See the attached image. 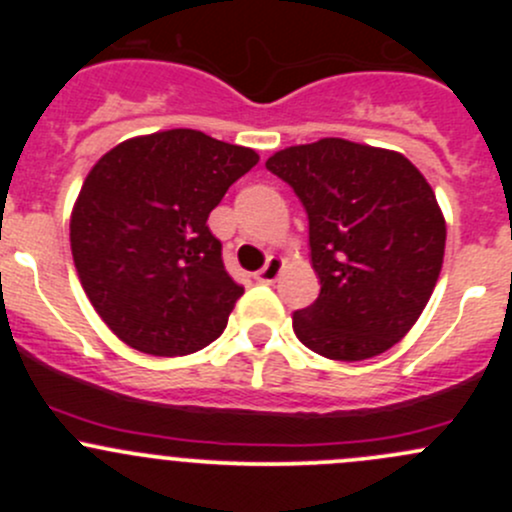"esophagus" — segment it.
<instances>
[{"mask_svg": "<svg viewBox=\"0 0 512 512\" xmlns=\"http://www.w3.org/2000/svg\"><path fill=\"white\" fill-rule=\"evenodd\" d=\"M282 267H285V260H282V257H275V255H272L270 260H267V265L262 267L260 272H257L255 280H257V282H262V285H272V282H275L277 277H280Z\"/></svg>", "mask_w": 512, "mask_h": 512, "instance_id": "34e87169", "label": "esophagus"}]
</instances>
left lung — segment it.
I'll return each instance as SVG.
<instances>
[{"mask_svg": "<svg viewBox=\"0 0 512 512\" xmlns=\"http://www.w3.org/2000/svg\"><path fill=\"white\" fill-rule=\"evenodd\" d=\"M309 218L319 297L292 317L304 347L334 361L384 354L431 299L446 218L409 158L347 138H319L267 158Z\"/></svg>", "mask_w": 512, "mask_h": 512, "instance_id": "obj_1", "label": "left lung"}]
</instances>
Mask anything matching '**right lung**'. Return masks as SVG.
<instances>
[{"label":"right lung","mask_w":512,"mask_h":512,"mask_svg":"<svg viewBox=\"0 0 512 512\" xmlns=\"http://www.w3.org/2000/svg\"><path fill=\"white\" fill-rule=\"evenodd\" d=\"M257 160L252 148L173 128L128 138L89 170L71 210V255L121 342L185 356L223 334L245 289L225 272L208 215Z\"/></svg>","instance_id":"obj_1"}]
</instances>
